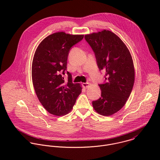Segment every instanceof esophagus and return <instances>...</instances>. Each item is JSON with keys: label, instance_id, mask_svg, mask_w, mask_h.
<instances>
[{"label": "esophagus", "instance_id": "obj_1", "mask_svg": "<svg viewBox=\"0 0 160 160\" xmlns=\"http://www.w3.org/2000/svg\"><path fill=\"white\" fill-rule=\"evenodd\" d=\"M90 84L88 83V82H86V83H82V86L85 88H87L90 87Z\"/></svg>", "mask_w": 160, "mask_h": 160}]
</instances>
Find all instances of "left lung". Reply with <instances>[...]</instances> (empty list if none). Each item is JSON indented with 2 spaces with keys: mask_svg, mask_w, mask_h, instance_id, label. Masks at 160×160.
I'll list each match as a JSON object with an SVG mask.
<instances>
[{
  "mask_svg": "<svg viewBox=\"0 0 160 160\" xmlns=\"http://www.w3.org/2000/svg\"><path fill=\"white\" fill-rule=\"evenodd\" d=\"M85 39L95 54L99 70L106 73L104 83L99 85L101 97L92 101L93 108L101 115H112L124 106L133 86L131 54L123 42L109 30L85 35Z\"/></svg>",
  "mask_w": 160,
  "mask_h": 160,
  "instance_id": "left-lung-1",
  "label": "left lung"
}]
</instances>
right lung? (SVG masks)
<instances>
[{
  "instance_id": "add662e5",
  "label": "right lung",
  "mask_w": 160,
  "mask_h": 160,
  "mask_svg": "<svg viewBox=\"0 0 160 160\" xmlns=\"http://www.w3.org/2000/svg\"><path fill=\"white\" fill-rule=\"evenodd\" d=\"M83 35L57 32L45 38L37 48L32 62V77L37 96L49 112L62 116L70 112L82 92L80 83H73L67 72L70 50L81 41Z\"/></svg>"
}]
</instances>
